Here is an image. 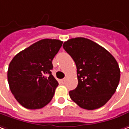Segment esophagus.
I'll return each mask as SVG.
<instances>
[{
	"instance_id": "obj_1",
	"label": "esophagus",
	"mask_w": 129,
	"mask_h": 129,
	"mask_svg": "<svg viewBox=\"0 0 129 129\" xmlns=\"http://www.w3.org/2000/svg\"><path fill=\"white\" fill-rule=\"evenodd\" d=\"M66 79H60V83H61L62 84H64L65 82H66Z\"/></svg>"
}]
</instances>
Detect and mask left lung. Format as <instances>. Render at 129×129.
<instances>
[{
  "instance_id": "obj_1",
  "label": "left lung",
  "mask_w": 129,
  "mask_h": 129,
  "mask_svg": "<svg viewBox=\"0 0 129 129\" xmlns=\"http://www.w3.org/2000/svg\"><path fill=\"white\" fill-rule=\"evenodd\" d=\"M63 47L75 62L78 85L69 92L71 99L81 108H101L115 93L120 71L115 58L92 40L72 38Z\"/></svg>"
}]
</instances>
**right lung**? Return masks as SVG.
I'll use <instances>...</instances> for the list:
<instances>
[{
	"mask_svg": "<svg viewBox=\"0 0 129 129\" xmlns=\"http://www.w3.org/2000/svg\"><path fill=\"white\" fill-rule=\"evenodd\" d=\"M62 44L59 40L43 39L16 54L11 61L9 87L23 107L40 109L51 101L58 85L51 73L52 62Z\"/></svg>",
	"mask_w": 129,
	"mask_h": 129,
	"instance_id": "obj_1",
	"label": "right lung"
}]
</instances>
